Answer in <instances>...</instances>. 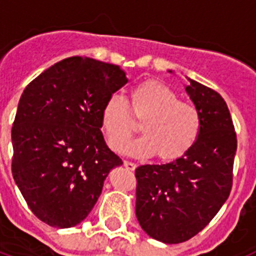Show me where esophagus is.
<instances>
[{
	"label": "esophagus",
	"instance_id": "esophagus-1",
	"mask_svg": "<svg viewBox=\"0 0 256 256\" xmlns=\"http://www.w3.org/2000/svg\"><path fill=\"white\" fill-rule=\"evenodd\" d=\"M124 166H126V168L128 169V170H134L136 166H137V165H136L134 162H128V160H126V162H124Z\"/></svg>",
	"mask_w": 256,
	"mask_h": 256
}]
</instances>
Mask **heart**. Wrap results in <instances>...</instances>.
I'll return each instance as SVG.
<instances>
[{
	"label": "heart",
	"instance_id": "obj_1",
	"mask_svg": "<svg viewBox=\"0 0 256 256\" xmlns=\"http://www.w3.org/2000/svg\"><path fill=\"white\" fill-rule=\"evenodd\" d=\"M100 120L106 144L112 148L129 139L141 124L144 137L132 144L118 146V150L140 158L156 155L162 162L186 156L202 128L198 106L180 100L176 91L156 79L134 86L130 104L118 94L108 97L101 108Z\"/></svg>",
	"mask_w": 256,
	"mask_h": 256
}]
</instances>
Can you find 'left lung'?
I'll return each instance as SVG.
<instances>
[{"label":"left lung","mask_w":256,"mask_h":256,"mask_svg":"<svg viewBox=\"0 0 256 256\" xmlns=\"http://www.w3.org/2000/svg\"><path fill=\"white\" fill-rule=\"evenodd\" d=\"M190 98L202 116L200 137L182 159L136 169V216L142 230L180 244L204 230L232 190L237 137L223 97L190 79Z\"/></svg>","instance_id":"1"}]
</instances>
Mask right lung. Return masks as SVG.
<instances>
[{
    "instance_id": "add662e5",
    "label": "right lung",
    "mask_w": 256,
    "mask_h": 256,
    "mask_svg": "<svg viewBox=\"0 0 256 256\" xmlns=\"http://www.w3.org/2000/svg\"><path fill=\"white\" fill-rule=\"evenodd\" d=\"M128 79L118 65L64 58L22 92L11 138L14 180L36 216L74 227L90 214L122 159L101 132V108Z\"/></svg>"
}]
</instances>
